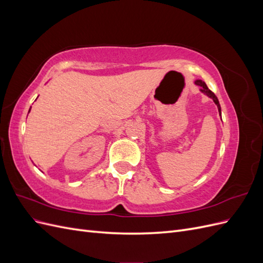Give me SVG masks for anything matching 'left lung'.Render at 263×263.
<instances>
[{
  "label": "left lung",
  "mask_w": 263,
  "mask_h": 263,
  "mask_svg": "<svg viewBox=\"0 0 263 263\" xmlns=\"http://www.w3.org/2000/svg\"><path fill=\"white\" fill-rule=\"evenodd\" d=\"M196 85H198V86H201V92L202 93H204L206 97H209L210 99H212L213 101H214V103L215 104L217 105V108H218V113H219V115H221V108H220V104H219V102H218V99H217V97L216 95H215L209 87H208V85L205 84V82L204 81H202V80H195V82H194Z\"/></svg>",
  "instance_id": "left-lung-1"
}]
</instances>
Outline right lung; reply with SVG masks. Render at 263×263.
I'll use <instances>...</instances> for the list:
<instances>
[{
	"label": "right lung",
	"mask_w": 263,
	"mask_h": 263,
	"mask_svg": "<svg viewBox=\"0 0 263 263\" xmlns=\"http://www.w3.org/2000/svg\"><path fill=\"white\" fill-rule=\"evenodd\" d=\"M30 108H31V107H30ZM30 108H29V110H30ZM28 113H29V112H28Z\"/></svg>",
	"instance_id": "obj_1"
}]
</instances>
